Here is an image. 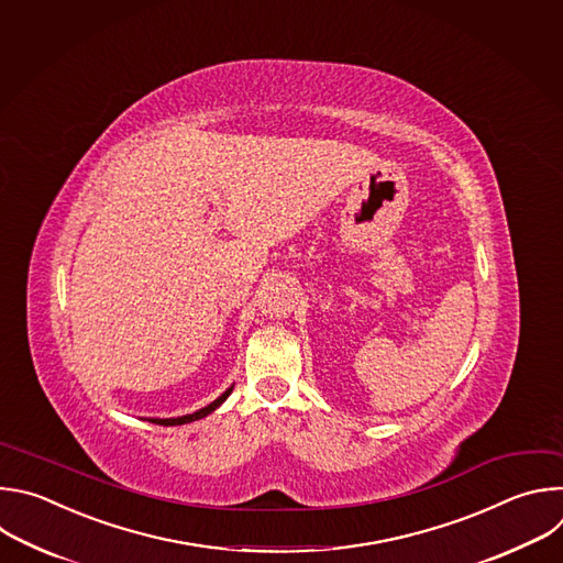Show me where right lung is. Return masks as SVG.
Segmentation results:
<instances>
[{
    "label": "right lung",
    "mask_w": 563,
    "mask_h": 563,
    "mask_svg": "<svg viewBox=\"0 0 563 563\" xmlns=\"http://www.w3.org/2000/svg\"><path fill=\"white\" fill-rule=\"evenodd\" d=\"M233 393V386L223 393V395H219L212 404H208L206 408H201V410H197V412H190V415H184V417H170V419H151L153 423H159V426H181V423H190V421H197V419H201V417H206V415H210L214 408H219L223 401L229 399V395Z\"/></svg>",
    "instance_id": "add662e5"
}]
</instances>
